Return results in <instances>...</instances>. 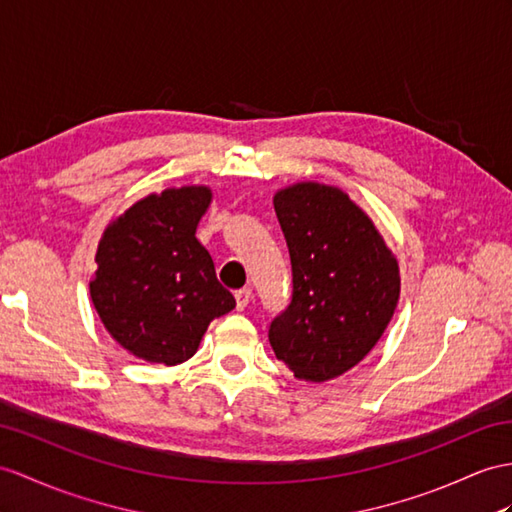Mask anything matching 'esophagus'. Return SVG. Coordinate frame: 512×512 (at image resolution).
<instances>
[{"label":"esophagus","mask_w":512,"mask_h":512,"mask_svg":"<svg viewBox=\"0 0 512 512\" xmlns=\"http://www.w3.org/2000/svg\"><path fill=\"white\" fill-rule=\"evenodd\" d=\"M234 299H236V308L243 310L249 304V299H252V289H239L234 293Z\"/></svg>","instance_id":"esophagus-1"}]
</instances>
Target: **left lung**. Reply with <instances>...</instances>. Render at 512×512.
<instances>
[{"label": "left lung", "instance_id": "1", "mask_svg": "<svg viewBox=\"0 0 512 512\" xmlns=\"http://www.w3.org/2000/svg\"><path fill=\"white\" fill-rule=\"evenodd\" d=\"M293 297L269 343L295 378L326 382L380 341L400 299V267L373 221L336 186L297 182L273 195Z\"/></svg>", "mask_w": 512, "mask_h": 512}]
</instances>
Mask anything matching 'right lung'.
Segmentation results:
<instances>
[{
	"instance_id": "add662e5",
	"label": "right lung",
	"mask_w": 512,
	"mask_h": 512,
	"mask_svg": "<svg viewBox=\"0 0 512 512\" xmlns=\"http://www.w3.org/2000/svg\"><path fill=\"white\" fill-rule=\"evenodd\" d=\"M213 191L182 186L139 199L102 234L91 299L123 350L147 363L180 365L210 321L236 306L195 230Z\"/></svg>"
}]
</instances>
